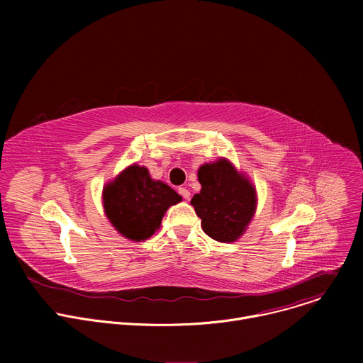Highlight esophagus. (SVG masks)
<instances>
[{
	"label": "esophagus",
	"mask_w": 363,
	"mask_h": 363,
	"mask_svg": "<svg viewBox=\"0 0 363 363\" xmlns=\"http://www.w3.org/2000/svg\"><path fill=\"white\" fill-rule=\"evenodd\" d=\"M178 192H179V194L182 195V198H185V199H189V196H191V192H189V189H186V188H179Z\"/></svg>",
	"instance_id": "obj_1"
}]
</instances>
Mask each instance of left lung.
I'll use <instances>...</instances> for the list:
<instances>
[{
  "label": "left lung",
  "mask_w": 363,
  "mask_h": 363,
  "mask_svg": "<svg viewBox=\"0 0 363 363\" xmlns=\"http://www.w3.org/2000/svg\"><path fill=\"white\" fill-rule=\"evenodd\" d=\"M198 181L202 189L191 203L203 233L221 242L235 241L255 211L252 185L225 160L202 165Z\"/></svg>",
  "instance_id": "1"
}]
</instances>
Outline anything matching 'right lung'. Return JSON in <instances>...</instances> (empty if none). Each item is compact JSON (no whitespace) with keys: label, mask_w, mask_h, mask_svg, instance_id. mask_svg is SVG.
<instances>
[{"label":"right lung","mask_w":363,"mask_h":363,"mask_svg":"<svg viewBox=\"0 0 363 363\" xmlns=\"http://www.w3.org/2000/svg\"><path fill=\"white\" fill-rule=\"evenodd\" d=\"M182 198L167 184L153 181L143 167L132 165L103 189L105 211L113 227L129 240L149 238L165 211Z\"/></svg>","instance_id":"1"}]
</instances>
